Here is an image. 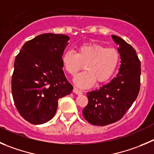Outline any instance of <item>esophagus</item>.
<instances>
[{"label":"esophagus","instance_id":"obj_1","mask_svg":"<svg viewBox=\"0 0 154 154\" xmlns=\"http://www.w3.org/2000/svg\"><path fill=\"white\" fill-rule=\"evenodd\" d=\"M73 92H74L75 94H78V95H80L82 94V91H80L79 89H78L77 88H73Z\"/></svg>","mask_w":154,"mask_h":154}]
</instances>
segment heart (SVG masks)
<instances>
[{
    "label": "heart",
    "mask_w": 154,
    "mask_h": 154,
    "mask_svg": "<svg viewBox=\"0 0 154 154\" xmlns=\"http://www.w3.org/2000/svg\"><path fill=\"white\" fill-rule=\"evenodd\" d=\"M119 62V53L114 48H105L98 44L81 45L77 52L67 51L63 54L62 64L64 69L75 75L84 64L85 71L73 79L75 84L86 88L97 83L103 82L111 77Z\"/></svg>",
    "instance_id": "1"
}]
</instances>
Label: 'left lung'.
Here are the masks:
<instances>
[{
    "label": "left lung",
    "instance_id": "1",
    "mask_svg": "<svg viewBox=\"0 0 154 154\" xmlns=\"http://www.w3.org/2000/svg\"><path fill=\"white\" fill-rule=\"evenodd\" d=\"M112 39L119 45L121 65L119 73L109 83L88 92V103L82 114L94 125H109L117 122L128 111L140 90V62L136 51L116 35Z\"/></svg>",
    "mask_w": 154,
    "mask_h": 154
}]
</instances>
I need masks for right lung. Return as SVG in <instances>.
I'll use <instances>...</instances> for the list:
<instances>
[{
  "label": "right lung",
  "mask_w": 154,
  "mask_h": 154,
  "mask_svg": "<svg viewBox=\"0 0 154 154\" xmlns=\"http://www.w3.org/2000/svg\"><path fill=\"white\" fill-rule=\"evenodd\" d=\"M69 40L65 35H40L26 42L16 57L13 98L20 115L30 123L40 125L51 120L58 100L72 91L62 64Z\"/></svg>",
  "instance_id": "1"
}]
</instances>
